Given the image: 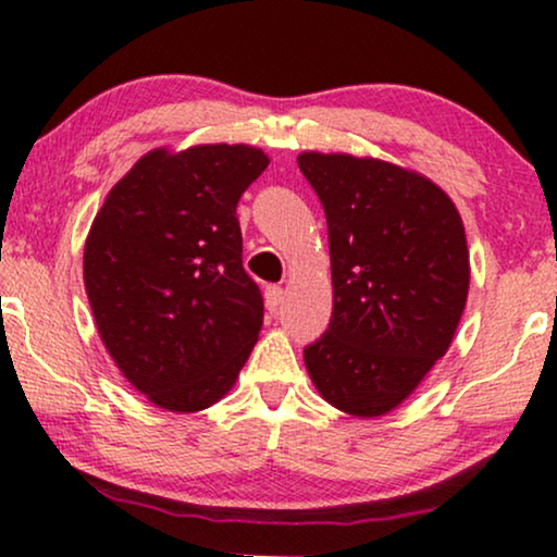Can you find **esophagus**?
<instances>
[{
	"label": "esophagus",
	"mask_w": 557,
	"mask_h": 557,
	"mask_svg": "<svg viewBox=\"0 0 557 557\" xmlns=\"http://www.w3.org/2000/svg\"><path fill=\"white\" fill-rule=\"evenodd\" d=\"M281 299H284V288H281V286L265 288V309H269L271 314H276V311H278Z\"/></svg>",
	"instance_id": "esophagus-1"
}]
</instances>
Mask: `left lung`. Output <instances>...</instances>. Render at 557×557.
I'll return each instance as SVG.
<instances>
[{
	"label": "left lung",
	"instance_id": "obj_1",
	"mask_svg": "<svg viewBox=\"0 0 557 557\" xmlns=\"http://www.w3.org/2000/svg\"><path fill=\"white\" fill-rule=\"evenodd\" d=\"M330 231V330L304 349L311 383L357 418L398 408L451 347L469 296L459 210L429 177L372 157L304 151Z\"/></svg>",
	"mask_w": 557,
	"mask_h": 557
}]
</instances>
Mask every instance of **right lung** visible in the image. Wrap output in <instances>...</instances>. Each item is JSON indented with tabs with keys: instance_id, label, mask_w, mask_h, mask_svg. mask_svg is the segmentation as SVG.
<instances>
[{
	"instance_id": "obj_1",
	"label": "right lung",
	"mask_w": 557,
	"mask_h": 557,
	"mask_svg": "<svg viewBox=\"0 0 557 557\" xmlns=\"http://www.w3.org/2000/svg\"><path fill=\"white\" fill-rule=\"evenodd\" d=\"M265 166L248 144L154 149L94 218L83 281L98 334L159 408L197 413L225 398L258 342L263 299L235 208Z\"/></svg>"
}]
</instances>
